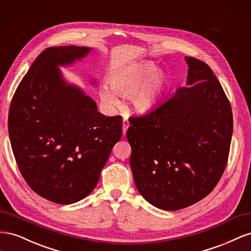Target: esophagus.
I'll use <instances>...</instances> for the list:
<instances>
[{
	"label": "esophagus",
	"instance_id": "1",
	"mask_svg": "<svg viewBox=\"0 0 251 251\" xmlns=\"http://www.w3.org/2000/svg\"><path fill=\"white\" fill-rule=\"evenodd\" d=\"M128 127H129V121H128L126 118L123 120V134L125 135L127 132Z\"/></svg>",
	"mask_w": 251,
	"mask_h": 251
}]
</instances>
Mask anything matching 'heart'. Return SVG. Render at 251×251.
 <instances>
[{"label": "heart", "instance_id": "obj_1", "mask_svg": "<svg viewBox=\"0 0 251 251\" xmlns=\"http://www.w3.org/2000/svg\"><path fill=\"white\" fill-rule=\"evenodd\" d=\"M152 64L127 68L114 75L110 86L117 94L131 97V103L138 111H148L161 101L167 87V77L163 73H156ZM101 101L108 107H117L120 102L116 95L107 86L100 89Z\"/></svg>", "mask_w": 251, "mask_h": 251}]
</instances>
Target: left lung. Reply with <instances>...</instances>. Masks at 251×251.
<instances>
[{"mask_svg": "<svg viewBox=\"0 0 251 251\" xmlns=\"http://www.w3.org/2000/svg\"><path fill=\"white\" fill-rule=\"evenodd\" d=\"M187 83L153 109L130 117L127 140L139 192L163 210L199 202L216 187L226 168L232 111L206 63L185 56Z\"/></svg>", "mask_w": 251, "mask_h": 251, "instance_id": "obj_1", "label": "left lung"}]
</instances>
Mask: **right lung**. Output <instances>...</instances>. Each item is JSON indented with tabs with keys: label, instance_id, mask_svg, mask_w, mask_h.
Listing matches in <instances>:
<instances>
[{
	"label": "right lung",
	"instance_id": "add662e5",
	"mask_svg": "<svg viewBox=\"0 0 251 251\" xmlns=\"http://www.w3.org/2000/svg\"><path fill=\"white\" fill-rule=\"evenodd\" d=\"M88 47H49L40 53L14 92L8 132L14 159L28 186L56 204H73L97 186L111 149L122 137V117H105L90 97L62 78Z\"/></svg>",
	"mask_w": 251,
	"mask_h": 251
}]
</instances>
